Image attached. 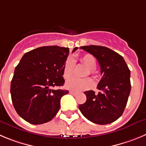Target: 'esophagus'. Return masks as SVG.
Instances as JSON below:
<instances>
[{
	"label": "esophagus",
	"mask_w": 146,
	"mask_h": 146,
	"mask_svg": "<svg viewBox=\"0 0 146 146\" xmlns=\"http://www.w3.org/2000/svg\"><path fill=\"white\" fill-rule=\"evenodd\" d=\"M69 93L70 94H72V95H73V96H76V95H77V93H76V92H72V91H70V92H69Z\"/></svg>",
	"instance_id": "esophagus-1"
}]
</instances>
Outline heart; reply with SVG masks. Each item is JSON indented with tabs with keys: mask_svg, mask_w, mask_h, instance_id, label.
<instances>
[{
	"mask_svg": "<svg viewBox=\"0 0 146 146\" xmlns=\"http://www.w3.org/2000/svg\"><path fill=\"white\" fill-rule=\"evenodd\" d=\"M80 61L88 68L87 74H93L96 67V61L94 57L91 54H85L80 58ZM75 60L73 58H68L65 62L62 70V76L64 78L68 79L74 73ZM93 86V81L90 78H72L67 81L65 87L73 92H81L90 88Z\"/></svg>",
	"mask_w": 146,
	"mask_h": 146,
	"instance_id": "b5f03b06",
	"label": "heart"
}]
</instances>
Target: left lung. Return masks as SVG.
Wrapping results in <instances>:
<instances>
[{"mask_svg":"<svg viewBox=\"0 0 146 146\" xmlns=\"http://www.w3.org/2000/svg\"><path fill=\"white\" fill-rule=\"evenodd\" d=\"M96 58L102 77L97 86L98 94L84 92L86 101L78 106L86 119L98 125L114 122L123 113L131 90L130 70L124 58L111 49L90 45L80 47Z\"/></svg>","mask_w":146,"mask_h":146,"instance_id":"obj_1","label":"left lung"}]
</instances>
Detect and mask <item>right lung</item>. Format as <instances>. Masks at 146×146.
Returning a JSON list of instances; mask_svg holds the SVG:
<instances>
[{"instance_id":"add662e5","label":"right lung","mask_w":146,"mask_h":146,"mask_svg":"<svg viewBox=\"0 0 146 146\" xmlns=\"http://www.w3.org/2000/svg\"><path fill=\"white\" fill-rule=\"evenodd\" d=\"M78 47L73 50L74 52ZM69 48L40 47L25 53L14 70L11 94L16 112L24 120L40 125L54 118L60 108V99L68 91L53 89L65 83L63 66Z\"/></svg>"}]
</instances>
